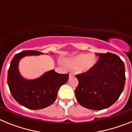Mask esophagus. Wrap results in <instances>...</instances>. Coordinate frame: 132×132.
Masks as SVG:
<instances>
[{"instance_id": "1", "label": "esophagus", "mask_w": 132, "mask_h": 132, "mask_svg": "<svg viewBox=\"0 0 132 132\" xmlns=\"http://www.w3.org/2000/svg\"><path fill=\"white\" fill-rule=\"evenodd\" d=\"M73 75H74V73H69V77H73Z\"/></svg>"}]
</instances>
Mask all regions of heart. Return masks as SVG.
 Here are the masks:
<instances>
[{
  "instance_id": "b5f03b06",
  "label": "heart",
  "mask_w": 132,
  "mask_h": 132,
  "mask_svg": "<svg viewBox=\"0 0 132 132\" xmlns=\"http://www.w3.org/2000/svg\"><path fill=\"white\" fill-rule=\"evenodd\" d=\"M96 63L94 56L87 54H79L70 59L67 61V65L70 68H77L79 67V71L86 72L91 69Z\"/></svg>"
}]
</instances>
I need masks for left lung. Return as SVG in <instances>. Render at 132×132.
Masks as SVG:
<instances>
[{"mask_svg": "<svg viewBox=\"0 0 132 132\" xmlns=\"http://www.w3.org/2000/svg\"><path fill=\"white\" fill-rule=\"evenodd\" d=\"M99 59L85 73L77 74L75 94L78 102L88 109L101 110L116 102L125 85L123 61L112 53H96Z\"/></svg>", "mask_w": 132, "mask_h": 132, "instance_id": "1", "label": "left lung"}]
</instances>
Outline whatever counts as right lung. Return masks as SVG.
I'll return each instance as SVG.
<instances>
[{
  "label": "right lung",
  "mask_w": 132,
  "mask_h": 132,
  "mask_svg": "<svg viewBox=\"0 0 132 132\" xmlns=\"http://www.w3.org/2000/svg\"><path fill=\"white\" fill-rule=\"evenodd\" d=\"M35 50H27L17 53L10 62L7 82L14 98L28 109L38 110L53 104L61 85L69 79V74H59L52 70L35 80H26L18 71V62L25 55L42 54Z\"/></svg>",
  "instance_id": "obj_1"
}]
</instances>
